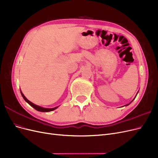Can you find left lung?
<instances>
[{
	"mask_svg": "<svg viewBox=\"0 0 158 158\" xmlns=\"http://www.w3.org/2000/svg\"><path fill=\"white\" fill-rule=\"evenodd\" d=\"M137 93H138V92H137ZM136 96H137V95H136ZM136 96H135V97H136ZM135 98H134V99H133V100H132V101H131V102H130V103H128V104L126 105V106H128V105H130V103H131V102H133V101L134 100H135Z\"/></svg>",
	"mask_w": 158,
	"mask_h": 158,
	"instance_id": "left-lung-1",
	"label": "left lung"
}]
</instances>
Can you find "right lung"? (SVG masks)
Returning <instances> with one entry per match:
<instances>
[{"mask_svg": "<svg viewBox=\"0 0 158 158\" xmlns=\"http://www.w3.org/2000/svg\"><path fill=\"white\" fill-rule=\"evenodd\" d=\"M20 91H21V96H23V99H24V100H25V102H27V103H28L29 105H30V106H31V107H32L34 109H35L36 110H38V111H40V112H50V111H52V110H53L57 109L58 107H59V106H57V107H53V108H45V107H42L39 106H37V105L34 104V103H32L31 102L29 101L28 100H27V98H26V97L24 96V94H23V93H22L21 90H20Z\"/></svg>", "mask_w": 158, "mask_h": 158, "instance_id": "1", "label": "right lung"}]
</instances>
